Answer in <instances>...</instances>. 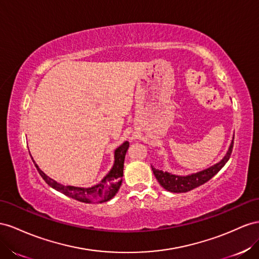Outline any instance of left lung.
Instances as JSON below:
<instances>
[{
  "mask_svg": "<svg viewBox=\"0 0 259 259\" xmlns=\"http://www.w3.org/2000/svg\"><path fill=\"white\" fill-rule=\"evenodd\" d=\"M233 140L229 145V149L226 153L225 156L221 158L216 164L212 166L203 169L201 171L190 174L187 176H178L174 175L168 171H162L159 169H156L152 167V170L154 172V176L156 177L157 181L159 182L160 186L165 190L172 192V193H183V192H189L193 190L199 186H202L205 182L210 180L213 176H215L221 168H223L226 162L230 158V155L232 153V147H233Z\"/></svg>",
  "mask_w": 259,
  "mask_h": 259,
  "instance_id": "left-lung-1",
  "label": "left lung"
}]
</instances>
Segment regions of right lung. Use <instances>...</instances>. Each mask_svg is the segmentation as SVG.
Returning a JSON list of instances; mask_svg holds the SVG:
<instances>
[{
	"label": "right lung",
	"mask_w": 259,
	"mask_h": 259,
	"mask_svg": "<svg viewBox=\"0 0 259 259\" xmlns=\"http://www.w3.org/2000/svg\"><path fill=\"white\" fill-rule=\"evenodd\" d=\"M129 142L124 141L120 146H118L114 152V165L110 169L109 172L101 180L100 183L95 184L90 188H80V187H73V186H64L53 180L48 175L44 174L39 166L35 164L36 170L39 171L42 178L44 179L50 187L55 189L56 191L61 192V193L67 195L73 199H77L79 202L82 203H104L108 202L112 199L116 193L119 190L121 182H122V176H123V162L125 153L128 151Z\"/></svg>",
	"instance_id": "right-lung-1"
}]
</instances>
